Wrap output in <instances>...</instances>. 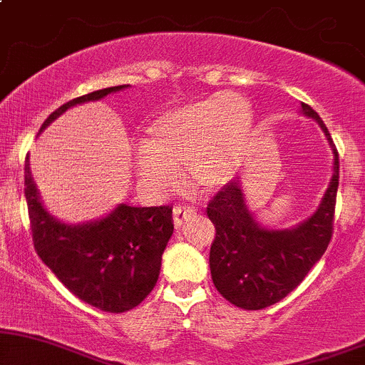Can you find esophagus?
Wrapping results in <instances>:
<instances>
[{"label": "esophagus", "instance_id": "34e87169", "mask_svg": "<svg viewBox=\"0 0 365 365\" xmlns=\"http://www.w3.org/2000/svg\"><path fill=\"white\" fill-rule=\"evenodd\" d=\"M195 215V209L190 206H175L173 207V223L175 226H182L183 221H187L188 217Z\"/></svg>", "mask_w": 365, "mask_h": 365}]
</instances>
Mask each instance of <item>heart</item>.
Returning <instances> with one entry per match:
<instances>
[{"instance_id":"b5f03b06","label":"heart","mask_w":365,"mask_h":365,"mask_svg":"<svg viewBox=\"0 0 365 365\" xmlns=\"http://www.w3.org/2000/svg\"><path fill=\"white\" fill-rule=\"evenodd\" d=\"M252 128V108L237 92H216L156 116L135 154L137 177L158 192L177 187L180 171L212 192L235 178Z\"/></svg>"}]
</instances>
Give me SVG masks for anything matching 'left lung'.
I'll use <instances>...</instances> for the list:
<instances>
[{
  "label": "left lung",
  "mask_w": 365,
  "mask_h": 365,
  "mask_svg": "<svg viewBox=\"0 0 365 365\" xmlns=\"http://www.w3.org/2000/svg\"><path fill=\"white\" fill-rule=\"evenodd\" d=\"M300 113L317 121L333 150V177L312 216L292 228H264L247 206L240 178L221 188L207 204V216L216 228L209 252L212 283L228 302L247 311L269 307L295 290L326 252L333 233L338 150L319 115L304 103Z\"/></svg>",
  "instance_id": "8db88e82"
}]
</instances>
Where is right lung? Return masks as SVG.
I'll list each match as a JSON object with an SVG mask.
<instances>
[{
  "instance_id": "obj_1",
  "label": "right lung",
  "mask_w": 365,
  "mask_h": 365,
  "mask_svg": "<svg viewBox=\"0 0 365 365\" xmlns=\"http://www.w3.org/2000/svg\"><path fill=\"white\" fill-rule=\"evenodd\" d=\"M130 86L94 91L68 101L46 118L39 132L70 108L99 101ZM25 200L32 242L43 262L86 304L104 312H127L156 287L161 255L173 235L170 206L133 207L118 204L110 215L86 223H65L41 200L25 158Z\"/></svg>"
}]
</instances>
